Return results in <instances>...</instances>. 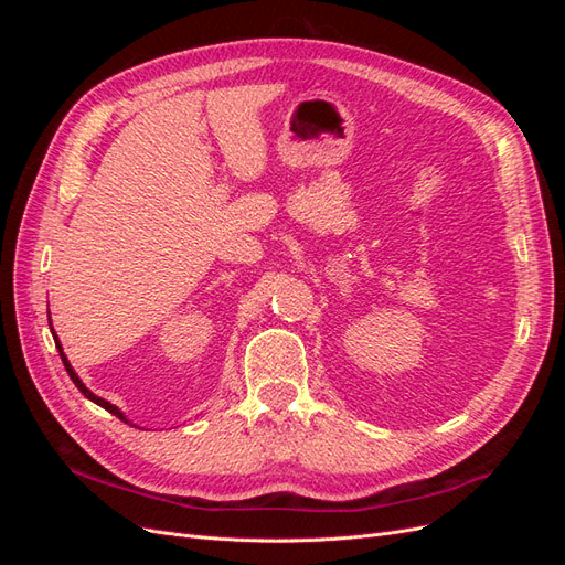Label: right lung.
I'll use <instances>...</instances> for the list:
<instances>
[{
  "mask_svg": "<svg viewBox=\"0 0 565 565\" xmlns=\"http://www.w3.org/2000/svg\"><path fill=\"white\" fill-rule=\"evenodd\" d=\"M51 334H54V341H56V349H58V355H61V361H63V365H65V370H67V374H71V380L75 382V386L84 393V396H87L92 403H96V405H100L104 409H108L110 415H115V417H119L122 422H127V424H131L129 419H127V415L122 413V409H119L117 405H113V403H108L106 398H100V396H96L94 391H89L87 386H84V382L77 377V372L73 370V365H71V361H67V355L63 353V347H61V341H58V337H56V332H54V328H51ZM136 426V424H134Z\"/></svg>",
  "mask_w": 565,
  "mask_h": 565,
  "instance_id": "obj_1",
  "label": "right lung"
}]
</instances>
